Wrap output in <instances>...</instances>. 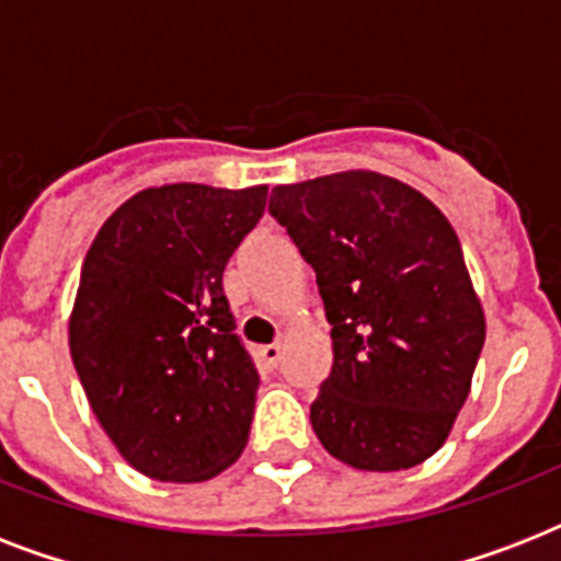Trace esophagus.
Wrapping results in <instances>:
<instances>
[{"mask_svg":"<svg viewBox=\"0 0 561 561\" xmlns=\"http://www.w3.org/2000/svg\"><path fill=\"white\" fill-rule=\"evenodd\" d=\"M259 355H262V360L267 364V367H276L282 358V346L279 343H273V346H262V350H259Z\"/></svg>","mask_w":561,"mask_h":561,"instance_id":"esophagus-1","label":"esophagus"}]
</instances>
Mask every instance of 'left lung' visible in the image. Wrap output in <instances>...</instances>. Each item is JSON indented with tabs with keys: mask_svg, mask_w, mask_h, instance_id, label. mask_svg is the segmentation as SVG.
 <instances>
[{
	"mask_svg": "<svg viewBox=\"0 0 561 561\" xmlns=\"http://www.w3.org/2000/svg\"><path fill=\"white\" fill-rule=\"evenodd\" d=\"M271 215L314 267L332 325L317 439L360 471L425 462L451 434L486 341L454 227L422 192L364 169L276 186Z\"/></svg>",
	"mask_w": 561,
	"mask_h": 561,
	"instance_id": "left-lung-1",
	"label": "left lung"
}]
</instances>
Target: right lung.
<instances>
[{
  "label": "right lung",
  "mask_w": 561,
  "mask_h": 561,
  "mask_svg": "<svg viewBox=\"0 0 561 561\" xmlns=\"http://www.w3.org/2000/svg\"><path fill=\"white\" fill-rule=\"evenodd\" d=\"M264 203L267 186L142 188L87 250L69 352L99 425L145 478L203 483L244 451L259 373L220 279Z\"/></svg>",
  "instance_id": "obj_1"
}]
</instances>
